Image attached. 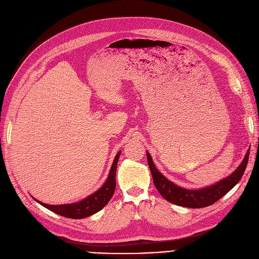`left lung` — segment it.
Listing matches in <instances>:
<instances>
[{
  "instance_id": "left-lung-1",
  "label": "left lung",
  "mask_w": 259,
  "mask_h": 259,
  "mask_svg": "<svg viewBox=\"0 0 259 259\" xmlns=\"http://www.w3.org/2000/svg\"><path fill=\"white\" fill-rule=\"evenodd\" d=\"M146 155L152 175V180H154V184L162 196L168 200L169 203L178 206L187 208H203L218 202L220 198L227 194L239 183L247 164L248 156H250V148L246 151L241 164L235 169L233 174L218 181L217 184H213L212 186L197 190H188L171 183L170 180L165 178L157 169L149 152H146Z\"/></svg>"
}]
</instances>
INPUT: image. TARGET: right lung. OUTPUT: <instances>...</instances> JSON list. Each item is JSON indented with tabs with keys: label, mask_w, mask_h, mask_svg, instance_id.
Instances as JSON below:
<instances>
[{
	"label": "right lung",
	"mask_w": 259,
	"mask_h": 259,
	"mask_svg": "<svg viewBox=\"0 0 259 259\" xmlns=\"http://www.w3.org/2000/svg\"><path fill=\"white\" fill-rule=\"evenodd\" d=\"M119 156H120V151H118V154L115 156L108 179L105 180V183L102 185V187L98 191H96L95 193L80 200V202L73 203V204H65V205H48L41 202H38V200L35 198L34 199L40 205H42L44 207H46L47 209L51 210V211H53L54 213H57L62 217L70 218V219H84L96 212H98L99 210H101L109 203V200L114 194L115 187H116L115 176H116V167H117V162H118Z\"/></svg>",
	"instance_id": "add662e5"
}]
</instances>
